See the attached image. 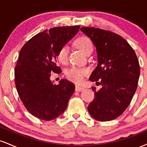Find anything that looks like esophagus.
<instances>
[{"mask_svg":"<svg viewBox=\"0 0 147 147\" xmlns=\"http://www.w3.org/2000/svg\"><path fill=\"white\" fill-rule=\"evenodd\" d=\"M84 90V88H83V87L79 86H75V90L77 91V92H81V91H82Z\"/></svg>","mask_w":147,"mask_h":147,"instance_id":"esophagus-1","label":"esophagus"}]
</instances>
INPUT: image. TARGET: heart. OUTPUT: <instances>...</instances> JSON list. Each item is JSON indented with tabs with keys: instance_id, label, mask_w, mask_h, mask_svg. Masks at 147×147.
Segmentation results:
<instances>
[{
	"instance_id": "heart-1",
	"label": "heart",
	"mask_w": 147,
	"mask_h": 147,
	"mask_svg": "<svg viewBox=\"0 0 147 147\" xmlns=\"http://www.w3.org/2000/svg\"><path fill=\"white\" fill-rule=\"evenodd\" d=\"M76 45L83 53L86 54L88 50L92 49V43L88 38L82 36L79 38L76 41ZM68 53V48L66 45H64L59 50L57 54V59L61 63H64L67 61ZM88 73V70L85 68H79L72 67L66 72L67 77L72 82L77 84H80L83 82L84 76Z\"/></svg>"
}]
</instances>
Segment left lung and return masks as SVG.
<instances>
[{
    "mask_svg": "<svg viewBox=\"0 0 147 147\" xmlns=\"http://www.w3.org/2000/svg\"><path fill=\"white\" fill-rule=\"evenodd\" d=\"M96 48L97 64L90 80L102 85L95 92V98L88 106L94 119L106 122L121 115L131 102L138 87L140 65L132 47L122 36L99 28H81Z\"/></svg>",
    "mask_w": 147,
    "mask_h": 147,
    "instance_id": "8db88e82",
    "label": "left lung"
}]
</instances>
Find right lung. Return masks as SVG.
Instances as JSON below:
<instances>
[{"instance_id": "add662e5", "label": "right lung", "mask_w": 147, "mask_h": 147, "mask_svg": "<svg viewBox=\"0 0 147 147\" xmlns=\"http://www.w3.org/2000/svg\"><path fill=\"white\" fill-rule=\"evenodd\" d=\"M79 25L57 27L34 36L23 45L15 67V84L22 102L32 115L52 120L66 109L75 86L67 79L58 85L50 80L57 66L59 50L79 32Z\"/></svg>"}]
</instances>
